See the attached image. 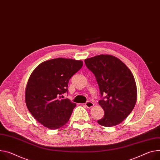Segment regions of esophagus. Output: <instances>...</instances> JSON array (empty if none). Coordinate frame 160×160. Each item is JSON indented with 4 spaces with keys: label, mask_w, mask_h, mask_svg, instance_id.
I'll list each match as a JSON object with an SVG mask.
<instances>
[{
    "label": "esophagus",
    "mask_w": 160,
    "mask_h": 160,
    "mask_svg": "<svg viewBox=\"0 0 160 160\" xmlns=\"http://www.w3.org/2000/svg\"><path fill=\"white\" fill-rule=\"evenodd\" d=\"M85 105L87 108H91L94 106V103L92 102L91 101H87V102L85 103Z\"/></svg>",
    "instance_id": "esophagus-1"
}]
</instances>
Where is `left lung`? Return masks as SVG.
Masks as SVG:
<instances>
[{
  "label": "left lung",
  "instance_id": "left-lung-1",
  "mask_svg": "<svg viewBox=\"0 0 160 160\" xmlns=\"http://www.w3.org/2000/svg\"><path fill=\"white\" fill-rule=\"evenodd\" d=\"M85 63L96 77L101 97L99 104L105 112L98 123L106 127L120 124L132 112L137 101L132 72L118 58L110 55L91 57Z\"/></svg>",
  "mask_w": 160,
  "mask_h": 160
}]
</instances>
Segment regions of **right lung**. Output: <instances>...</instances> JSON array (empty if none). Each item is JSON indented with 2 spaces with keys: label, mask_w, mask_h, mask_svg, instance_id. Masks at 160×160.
Masks as SVG:
<instances>
[{
  "label": "right lung",
  "mask_w": 160,
  "mask_h": 160,
  "mask_svg": "<svg viewBox=\"0 0 160 160\" xmlns=\"http://www.w3.org/2000/svg\"><path fill=\"white\" fill-rule=\"evenodd\" d=\"M83 62L57 58L41 63L32 72L25 89V103L33 117L49 129H58L69 121L76 104L66 98L69 79Z\"/></svg>",
  "instance_id": "right-lung-1"
}]
</instances>
